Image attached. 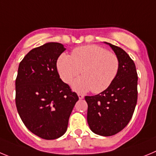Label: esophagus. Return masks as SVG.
<instances>
[{
	"label": "esophagus",
	"instance_id": "1",
	"mask_svg": "<svg viewBox=\"0 0 156 156\" xmlns=\"http://www.w3.org/2000/svg\"><path fill=\"white\" fill-rule=\"evenodd\" d=\"M78 98H79L80 99H83V98H84V95H81V94H78Z\"/></svg>",
	"mask_w": 156,
	"mask_h": 156
}]
</instances>
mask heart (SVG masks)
I'll return each instance as SVG.
<instances>
[{
	"instance_id": "1",
	"label": "heart",
	"mask_w": 156,
	"mask_h": 156,
	"mask_svg": "<svg viewBox=\"0 0 156 156\" xmlns=\"http://www.w3.org/2000/svg\"><path fill=\"white\" fill-rule=\"evenodd\" d=\"M57 70L64 82L70 84L81 73L82 77L72 84L78 92L92 90L100 93L111 85L117 75L120 61L117 56L98 45L74 49L71 55L63 54L57 60Z\"/></svg>"
}]
</instances>
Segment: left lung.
<instances>
[{"instance_id":"8db88e82","label":"left lung","mask_w":156,"mask_h":156,"mask_svg":"<svg viewBox=\"0 0 156 156\" xmlns=\"http://www.w3.org/2000/svg\"><path fill=\"white\" fill-rule=\"evenodd\" d=\"M105 43L118 57V73L106 90L85 99L91 130L99 135L112 136L121 131L132 117L137 99V74L134 61L123 49Z\"/></svg>"}]
</instances>
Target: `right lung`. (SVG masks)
Here are the masks:
<instances>
[{
	"mask_svg": "<svg viewBox=\"0 0 156 156\" xmlns=\"http://www.w3.org/2000/svg\"><path fill=\"white\" fill-rule=\"evenodd\" d=\"M65 50L59 43L33 49L19 64L15 80V104L22 122L31 132L46 140L66 132L78 100L57 71V59Z\"/></svg>",
	"mask_w": 156,
	"mask_h": 156,
	"instance_id": "1",
	"label": "right lung"
}]
</instances>
